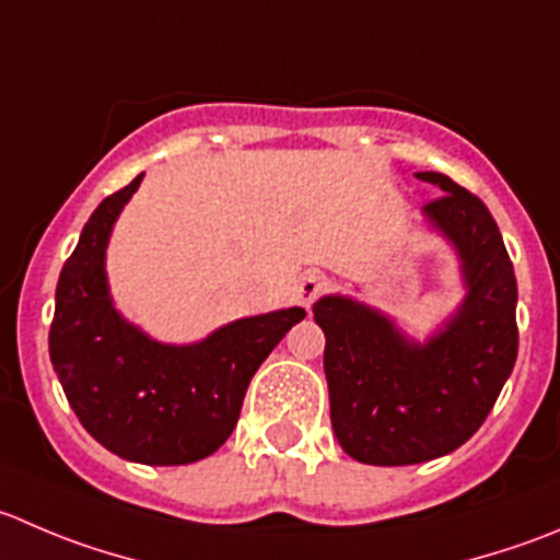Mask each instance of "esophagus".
Masks as SVG:
<instances>
[{
    "label": "esophagus",
    "instance_id": "1",
    "mask_svg": "<svg viewBox=\"0 0 560 560\" xmlns=\"http://www.w3.org/2000/svg\"><path fill=\"white\" fill-rule=\"evenodd\" d=\"M325 287H328V279H325L323 273H317V270H308V273H303L301 281H298V287H295V295H298V301H301V306H306V308L312 306V303L323 295Z\"/></svg>",
    "mask_w": 560,
    "mask_h": 560
}]
</instances>
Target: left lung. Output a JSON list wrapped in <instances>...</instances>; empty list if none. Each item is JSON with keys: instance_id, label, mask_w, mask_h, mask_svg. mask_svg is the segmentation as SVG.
Listing matches in <instances>:
<instances>
[{"instance_id": "obj_1", "label": "left lung", "mask_w": 560, "mask_h": 560, "mask_svg": "<svg viewBox=\"0 0 560 560\" xmlns=\"http://www.w3.org/2000/svg\"><path fill=\"white\" fill-rule=\"evenodd\" d=\"M424 215L454 248L465 301L421 345L385 314L341 295L314 303L325 334L330 424L366 465H416L452 454L490 416L517 361V279L501 230L476 194L441 172Z\"/></svg>"}]
</instances>
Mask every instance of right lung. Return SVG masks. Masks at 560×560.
I'll return each mask as SVG.
<instances>
[{"instance_id": "1", "label": "right lung", "mask_w": 560, "mask_h": 560, "mask_svg": "<svg viewBox=\"0 0 560 560\" xmlns=\"http://www.w3.org/2000/svg\"><path fill=\"white\" fill-rule=\"evenodd\" d=\"M144 175L103 199L57 281L48 352L81 427L117 457L188 465L226 443L259 363L306 317L301 306L243 317L197 345H161L114 308L106 246Z\"/></svg>"}]
</instances>
